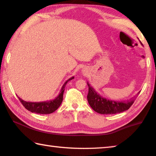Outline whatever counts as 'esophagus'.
<instances>
[{"instance_id":"esophagus-1","label":"esophagus","mask_w":156,"mask_h":156,"mask_svg":"<svg viewBox=\"0 0 156 156\" xmlns=\"http://www.w3.org/2000/svg\"><path fill=\"white\" fill-rule=\"evenodd\" d=\"M83 72H84V71H83Z\"/></svg>"}]
</instances>
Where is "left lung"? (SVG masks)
I'll return each mask as SVG.
<instances>
[{"label":"left lung","instance_id":"8db88e82","mask_svg":"<svg viewBox=\"0 0 156 156\" xmlns=\"http://www.w3.org/2000/svg\"><path fill=\"white\" fill-rule=\"evenodd\" d=\"M87 84L88 86V94L87 95L88 102L91 108L98 113L103 115L119 113V112L128 110L135 101L134 98L129 99L126 102L108 100L98 94L94 89L90 87L88 82H87ZM140 92V91L135 96V97H137Z\"/></svg>","mask_w":156,"mask_h":156}]
</instances>
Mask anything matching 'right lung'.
Instances as JSON below:
<instances>
[{"mask_svg": "<svg viewBox=\"0 0 156 156\" xmlns=\"http://www.w3.org/2000/svg\"><path fill=\"white\" fill-rule=\"evenodd\" d=\"M74 77L72 76L67 81H66L64 85L62 86L61 88L60 92L58 96L54 100H51L49 101H44V102H27L22 100L21 98L18 97L19 101H21L22 105L24 106L26 109L31 111V112H35L37 114H50L55 111L59 106L61 105L62 102L63 101V94L65 90V87L68 82L74 79Z\"/></svg>", "mask_w": 156, "mask_h": 156, "instance_id": "obj_1", "label": "right lung"}]
</instances>
